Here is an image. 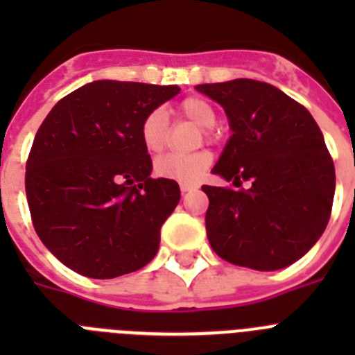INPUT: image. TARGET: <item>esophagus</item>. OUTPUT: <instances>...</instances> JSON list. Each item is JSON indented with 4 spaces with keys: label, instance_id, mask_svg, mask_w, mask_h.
<instances>
[{
    "label": "esophagus",
    "instance_id": "34e87169",
    "mask_svg": "<svg viewBox=\"0 0 355 355\" xmlns=\"http://www.w3.org/2000/svg\"><path fill=\"white\" fill-rule=\"evenodd\" d=\"M180 188H181V192L188 193V192H193V190H197L199 187H197L196 183H181Z\"/></svg>",
    "mask_w": 355,
    "mask_h": 355
}]
</instances>
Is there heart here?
Returning a JSON list of instances; mask_svg holds the SVG:
<instances>
[{"mask_svg": "<svg viewBox=\"0 0 355 355\" xmlns=\"http://www.w3.org/2000/svg\"><path fill=\"white\" fill-rule=\"evenodd\" d=\"M175 112L181 117L188 119L196 126L202 128L206 139L213 137V126L216 122V112L211 103L202 97H187L178 105ZM167 117L163 110H150L149 114L140 122V140L149 153H159L167 144ZM211 163V155L206 150H197L190 155H180V153H168L155 162V172L159 178L181 181V183H192L208 171Z\"/></svg>", "mask_w": 355, "mask_h": 355, "instance_id": "1", "label": "heart"}]
</instances>
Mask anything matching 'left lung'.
Instances as JSON below:
<instances>
[{"mask_svg":"<svg viewBox=\"0 0 355 355\" xmlns=\"http://www.w3.org/2000/svg\"><path fill=\"white\" fill-rule=\"evenodd\" d=\"M224 106L233 135L213 167L241 187H202L206 233L222 259L270 272L300 259L331 218L336 188L324 135L300 103L265 81L197 85Z\"/></svg>","mask_w":355,"mask_h":355,"instance_id":"1","label":"left lung"}]
</instances>
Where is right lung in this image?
<instances>
[{
	"label": "right lung",
	"mask_w": 355,
	"mask_h": 355,
	"mask_svg": "<svg viewBox=\"0 0 355 355\" xmlns=\"http://www.w3.org/2000/svg\"><path fill=\"white\" fill-rule=\"evenodd\" d=\"M180 87L99 80L56 103L26 162V199L42 243L85 277L146 266L180 202L174 180L150 178L140 122Z\"/></svg>",
	"instance_id": "add662e5"
}]
</instances>
